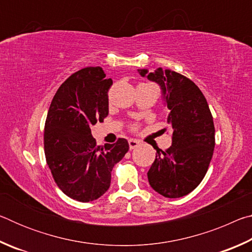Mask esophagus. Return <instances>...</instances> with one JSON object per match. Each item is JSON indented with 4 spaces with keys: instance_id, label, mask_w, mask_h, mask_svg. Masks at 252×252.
<instances>
[{
    "instance_id": "obj_1",
    "label": "esophagus",
    "mask_w": 252,
    "mask_h": 252,
    "mask_svg": "<svg viewBox=\"0 0 252 252\" xmlns=\"http://www.w3.org/2000/svg\"><path fill=\"white\" fill-rule=\"evenodd\" d=\"M129 148H130V150H133V149H135V148H138L139 146H140V142L138 141V140H134V139H130L129 141Z\"/></svg>"
}]
</instances>
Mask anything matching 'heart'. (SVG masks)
<instances>
[{
  "label": "heart",
  "instance_id": "b5f03b06",
  "mask_svg": "<svg viewBox=\"0 0 252 252\" xmlns=\"http://www.w3.org/2000/svg\"><path fill=\"white\" fill-rule=\"evenodd\" d=\"M131 127H132V129H133V130H135V129H136V126H134V125H133V126H132Z\"/></svg>",
  "mask_w": 252,
  "mask_h": 252
}]
</instances>
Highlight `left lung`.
I'll use <instances>...</instances> for the list:
<instances>
[{"instance_id":"1","label":"left lung","mask_w":252,"mask_h":252,"mask_svg":"<svg viewBox=\"0 0 252 252\" xmlns=\"http://www.w3.org/2000/svg\"><path fill=\"white\" fill-rule=\"evenodd\" d=\"M138 71L161 87L172 132V146L156 149L149 183L165 198L183 197L200 185L210 164L216 143L212 114L201 90L187 76L161 67Z\"/></svg>"}]
</instances>
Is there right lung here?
Here are the masks:
<instances>
[{
    "mask_svg": "<svg viewBox=\"0 0 252 252\" xmlns=\"http://www.w3.org/2000/svg\"><path fill=\"white\" fill-rule=\"evenodd\" d=\"M112 83L102 67H84L61 84L51 102L44 126L46 163L62 192L76 201L105 193L114 164L129 150L126 139L101 147L91 134V126L108 117Z\"/></svg>",
    "mask_w": 252,
    "mask_h": 252,
    "instance_id": "add662e5",
    "label": "right lung"
}]
</instances>
